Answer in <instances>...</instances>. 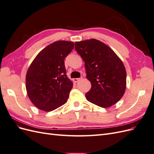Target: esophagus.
Masks as SVG:
<instances>
[{
    "mask_svg": "<svg viewBox=\"0 0 154 154\" xmlns=\"http://www.w3.org/2000/svg\"><path fill=\"white\" fill-rule=\"evenodd\" d=\"M79 80H80V78H74V79H73L74 82H75V83L78 82Z\"/></svg>",
    "mask_w": 154,
    "mask_h": 154,
    "instance_id": "1",
    "label": "esophagus"
}]
</instances>
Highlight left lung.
<instances>
[{
  "label": "left lung",
  "instance_id": "obj_1",
  "mask_svg": "<svg viewBox=\"0 0 154 154\" xmlns=\"http://www.w3.org/2000/svg\"><path fill=\"white\" fill-rule=\"evenodd\" d=\"M75 49L85 62L91 88L85 94L91 103L107 108L125 92L127 72L121 59L108 45L96 39L76 42Z\"/></svg>",
  "mask_w": 154,
  "mask_h": 154
}]
</instances>
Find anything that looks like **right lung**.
Wrapping results in <instances>:
<instances>
[{
  "mask_svg": "<svg viewBox=\"0 0 154 154\" xmlns=\"http://www.w3.org/2000/svg\"><path fill=\"white\" fill-rule=\"evenodd\" d=\"M73 48L72 42H54L31 63L26 74V91L38 109L52 111L67 102L73 84L67 76L64 60Z\"/></svg>",
  "mask_w": 154,
  "mask_h": 154,
  "instance_id": "right-lung-1",
  "label": "right lung"
}]
</instances>
